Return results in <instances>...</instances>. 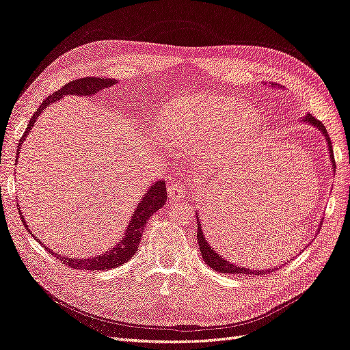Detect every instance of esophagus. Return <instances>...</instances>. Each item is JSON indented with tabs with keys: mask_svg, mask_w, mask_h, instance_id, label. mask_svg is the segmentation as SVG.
<instances>
[{
	"mask_svg": "<svg viewBox=\"0 0 350 350\" xmlns=\"http://www.w3.org/2000/svg\"><path fill=\"white\" fill-rule=\"evenodd\" d=\"M189 186L182 182H174L173 185L168 186V198L170 200H182L187 196Z\"/></svg>",
	"mask_w": 350,
	"mask_h": 350,
	"instance_id": "esophagus-1",
	"label": "esophagus"
}]
</instances>
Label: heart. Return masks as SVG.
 Listing matches in <instances>:
<instances>
[{"instance_id":"obj_1","label":"heart","mask_w":350,"mask_h":350,"mask_svg":"<svg viewBox=\"0 0 350 350\" xmlns=\"http://www.w3.org/2000/svg\"><path fill=\"white\" fill-rule=\"evenodd\" d=\"M256 125L252 107L215 94L176 98L160 116L161 131L173 144L189 148L205 139L199 151L203 160L219 159L229 138L247 135Z\"/></svg>"}]
</instances>
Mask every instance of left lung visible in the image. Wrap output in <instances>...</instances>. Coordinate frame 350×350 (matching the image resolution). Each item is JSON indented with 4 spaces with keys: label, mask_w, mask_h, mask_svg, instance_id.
Wrapping results in <instances>:
<instances>
[{
    "label": "left lung",
    "mask_w": 350,
    "mask_h": 350,
    "mask_svg": "<svg viewBox=\"0 0 350 350\" xmlns=\"http://www.w3.org/2000/svg\"><path fill=\"white\" fill-rule=\"evenodd\" d=\"M264 85L267 86H271V88H278V89H286L282 85H278V83H273V82H265ZM301 122L307 124V125H312L313 128H316L317 131H320V134L323 135V138H325L326 144H327V152H329V159H330V164H332V168L333 172H336V164H334V155H333V148H332V141H330V137L327 134V129L326 126L323 125L319 120H316L314 116L307 112L304 116ZM196 219H198V242H199V251L202 254V258L203 261L208 264L212 269L217 271V273H226V274H242V275H264V274H269V273H274L275 267L273 268H267V269H254V268H245V267H241V265H237V264H232L229 262L226 258H224L221 254H219L212 245L209 243V241L206 239L204 234H203V229H202V222L199 219V213L196 212ZM323 221H320V225H321ZM320 225H319V229H320ZM284 265V264H281Z\"/></svg>",
    "instance_id": "left-lung-1"
}]
</instances>
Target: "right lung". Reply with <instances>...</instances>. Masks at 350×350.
<instances>
[{
  "mask_svg": "<svg viewBox=\"0 0 350 350\" xmlns=\"http://www.w3.org/2000/svg\"><path fill=\"white\" fill-rule=\"evenodd\" d=\"M115 83H118L116 79H105V77H83V79H75L72 82H69L68 85H64L62 89L56 90L53 95H50L49 98H46L42 105L38 107V109L36 111V113L31 116V120L29 121V126L25 128V131L23 134V137L18 141V148H17V157L16 161L18 160V154L21 151V144L23 141L27 138V135L31 133L33 125L36 124V120L38 116L42 115V112L53 105V103H57V100L63 99L64 96H92L96 95L99 90L109 88ZM17 165V163H16ZM167 202V190H165V180H157V182H152V185L147 189V191L142 195V199L139 200V203L135 206V209L133 212L131 219H129L124 237H121V239L116 242V245H113L112 248H108L105 252H102L100 255H95V256H89V258H69L68 255L60 256L59 254L51 251V248L46 247V250L56 255V258H60V261H63L66 265L76 268V269H89V271H107V269H112L120 267L125 262H128L131 258L134 256V254L138 250V245L142 237V230H144L148 219L157 212L159 209H161L163 206ZM20 215L21 211L18 209ZM21 221L24 224V226L29 229L27 222L24 221V216L21 215ZM33 235V234H31ZM34 237V235H33ZM37 238V237H34ZM38 242H42L40 239L37 238Z\"/></svg>",
  "mask_w": 350,
  "mask_h": 350,
  "instance_id": "right-lung-1",
  "label": "right lung"
}]
</instances>
